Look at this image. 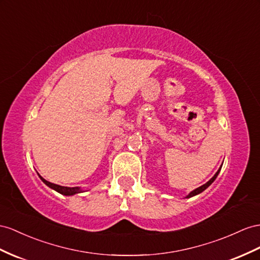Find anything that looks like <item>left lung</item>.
Returning a JSON list of instances; mask_svg holds the SVG:
<instances>
[{"instance_id":"1","label":"left lung","mask_w":260,"mask_h":260,"mask_svg":"<svg viewBox=\"0 0 260 260\" xmlns=\"http://www.w3.org/2000/svg\"><path fill=\"white\" fill-rule=\"evenodd\" d=\"M223 165V164H222ZM222 165H221V167H219L218 168V170L216 171V174L214 175V176H213L211 179H210V180L208 181V182H206V183H204L203 185H201V187H199V188H197V189H194L193 191H191L190 192V193L187 196V197H185V199H189V198H192V197H194V196H198V194H200V193H201V192H203L206 188H209L210 187V185L213 183V181H214L215 180V179H216V177L218 176V174H219V171H221V168H222Z\"/></svg>"}]
</instances>
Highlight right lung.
Wrapping results in <instances>:
<instances>
[{"mask_svg": "<svg viewBox=\"0 0 260 260\" xmlns=\"http://www.w3.org/2000/svg\"><path fill=\"white\" fill-rule=\"evenodd\" d=\"M38 176H39V178H41V180H42L46 185H48V187H49L50 189L57 191L58 193H60V194H62V196L69 197V196H75V194H77V193H82V192H84V190H82L80 187H73V188L62 187V185L55 184V183H51V182H49V181H47V180H45V179H44L41 175H38Z\"/></svg>", "mask_w": 260, "mask_h": 260, "instance_id": "add662e5", "label": "right lung"}]
</instances>
